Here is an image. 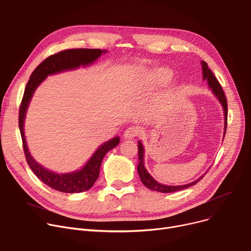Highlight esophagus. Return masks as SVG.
Instances as JSON below:
<instances>
[{
	"label": "esophagus",
	"instance_id": "obj_1",
	"mask_svg": "<svg viewBox=\"0 0 251 251\" xmlns=\"http://www.w3.org/2000/svg\"><path fill=\"white\" fill-rule=\"evenodd\" d=\"M139 132H140V129L138 127H134V126L129 127L124 132V137L126 139H133L139 134Z\"/></svg>",
	"mask_w": 251,
	"mask_h": 251
}]
</instances>
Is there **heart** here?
<instances>
[{"label":"heart","mask_w":251,"mask_h":251,"mask_svg":"<svg viewBox=\"0 0 251 251\" xmlns=\"http://www.w3.org/2000/svg\"><path fill=\"white\" fill-rule=\"evenodd\" d=\"M172 76H173V73L171 70L161 68V69L154 70L152 73H150L147 77H148V81L154 83V85L161 86L168 82L172 78Z\"/></svg>","instance_id":"1"}]
</instances>
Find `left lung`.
<instances>
[{
  "label": "left lung",
  "instance_id": "obj_1",
  "mask_svg": "<svg viewBox=\"0 0 251 251\" xmlns=\"http://www.w3.org/2000/svg\"><path fill=\"white\" fill-rule=\"evenodd\" d=\"M202 70H203V77L205 80H207L208 86L210 88V90L213 92V94L218 99V101L221 103L223 110H224V116H225V122H224V134L226 133V128H227V115H228V109H227V99L226 96L223 92V89L220 85V82L218 81V79L216 78V76L213 75L212 71L208 68V64L206 63V61H202ZM144 149H143V145L140 141H138V165H137V171H138V175L141 178V181L145 187H147L149 190L152 191H156V192H160V193H174V192H177L180 190H185L189 187H192L198 181H200V179H202L204 176H202L200 178H198L197 180L188 183V185H182V186H164L162 183L157 182L151 176L148 174V172L146 171V169L144 168Z\"/></svg>",
  "mask_w": 251,
  "mask_h": 251
}]
</instances>
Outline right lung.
<instances>
[{"mask_svg":"<svg viewBox=\"0 0 251 251\" xmlns=\"http://www.w3.org/2000/svg\"><path fill=\"white\" fill-rule=\"evenodd\" d=\"M106 50L89 49V48H75L66 49L52 54L44 59L37 68L33 71L27 86L24 91L23 99L19 109V129L23 142V149L28 165L36 176L43 181L45 185L53 190L62 193H81L90 190L97 180L101 163L106 153L112 148L116 147L120 142L119 137L112 138L100 146L86 165L79 171L69 174H56L43 168L33 158L27 147L24 135V121L29 103L33 94L40 83L50 75H55L64 71H72L78 69L79 66H86L96 61L102 53H106Z\"/></svg>","mask_w":251,"mask_h":251,"instance_id":"obj_1","label":"right lung"}]
</instances>
